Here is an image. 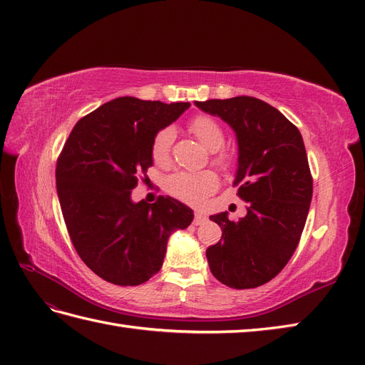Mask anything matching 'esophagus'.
<instances>
[{
	"mask_svg": "<svg viewBox=\"0 0 365 365\" xmlns=\"http://www.w3.org/2000/svg\"><path fill=\"white\" fill-rule=\"evenodd\" d=\"M205 222H206V215L197 212L195 218H193V225H201V223H205Z\"/></svg>",
	"mask_w": 365,
	"mask_h": 365,
	"instance_id": "1",
	"label": "esophagus"
}]
</instances>
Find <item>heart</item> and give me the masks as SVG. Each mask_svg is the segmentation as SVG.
Instances as JSON below:
<instances>
[{
  "instance_id": "obj_1",
  "label": "heart",
  "mask_w": 365,
  "mask_h": 365,
  "mask_svg": "<svg viewBox=\"0 0 365 365\" xmlns=\"http://www.w3.org/2000/svg\"><path fill=\"white\" fill-rule=\"evenodd\" d=\"M190 131L210 151L218 150L223 145L225 134L220 125L207 115H198L190 121ZM175 140V129L167 126L155 135L151 143V156L158 165H165L170 160L172 145ZM220 165L228 164L226 156H218ZM218 187V178L214 172H178L167 180V190L189 205H200L207 195Z\"/></svg>"
}]
</instances>
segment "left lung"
Masks as SVG:
<instances>
[{"mask_svg":"<svg viewBox=\"0 0 365 365\" xmlns=\"http://www.w3.org/2000/svg\"><path fill=\"white\" fill-rule=\"evenodd\" d=\"M236 134L237 170L232 184L248 203L237 222L210 215L223 234L206 250L214 277L232 289L269 282L292 257L312 200V178L303 137L270 104L253 96L195 101Z\"/></svg>","mask_w":365,"mask_h":365,"instance_id":"8db88e82","label":"left lung"}]
</instances>
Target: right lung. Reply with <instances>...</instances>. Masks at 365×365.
<instances>
[{
  "label": "right lung",
  "mask_w": 365,
  "mask_h": 365,
  "mask_svg": "<svg viewBox=\"0 0 365 365\" xmlns=\"http://www.w3.org/2000/svg\"><path fill=\"white\" fill-rule=\"evenodd\" d=\"M189 108L120 96L81 118L63 145L56 168L63 220L79 257L112 284L148 281L170 236L193 220V210L172 197L155 205L131 198L137 176L153 165L155 135Z\"/></svg>",
  "instance_id": "obj_1"
}]
</instances>
